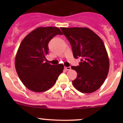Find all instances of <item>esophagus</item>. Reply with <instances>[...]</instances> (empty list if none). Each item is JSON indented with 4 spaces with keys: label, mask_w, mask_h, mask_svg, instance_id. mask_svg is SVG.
Listing matches in <instances>:
<instances>
[{
    "label": "esophagus",
    "mask_w": 123,
    "mask_h": 123,
    "mask_svg": "<svg viewBox=\"0 0 123 123\" xmlns=\"http://www.w3.org/2000/svg\"><path fill=\"white\" fill-rule=\"evenodd\" d=\"M64 68L66 69V70L68 71V70H70L71 67H64Z\"/></svg>",
    "instance_id": "esophagus-1"
}]
</instances>
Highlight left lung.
Wrapping results in <instances>:
<instances>
[{"label":"left lung","mask_w":123,"mask_h":123,"mask_svg":"<svg viewBox=\"0 0 123 123\" xmlns=\"http://www.w3.org/2000/svg\"><path fill=\"white\" fill-rule=\"evenodd\" d=\"M68 40L74 58H81L78 66H72L77 73L73 81L79 91L90 93L99 89L107 77L110 62L104 43L96 33L87 28H61Z\"/></svg>","instance_id":"left-lung-1"}]
</instances>
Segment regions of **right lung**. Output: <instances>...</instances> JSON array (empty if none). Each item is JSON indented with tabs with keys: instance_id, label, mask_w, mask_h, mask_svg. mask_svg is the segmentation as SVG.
Segmentation results:
<instances>
[{
	"instance_id": "obj_1",
	"label": "right lung",
	"mask_w": 123,
	"mask_h": 123,
	"mask_svg": "<svg viewBox=\"0 0 123 123\" xmlns=\"http://www.w3.org/2000/svg\"><path fill=\"white\" fill-rule=\"evenodd\" d=\"M62 35L57 27H38L22 41L15 57V68L25 86L36 92L48 90L62 73L63 64L47 62L48 43L55 36Z\"/></svg>"
}]
</instances>
